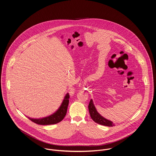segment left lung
<instances>
[{
    "instance_id": "1",
    "label": "left lung",
    "mask_w": 156,
    "mask_h": 156,
    "mask_svg": "<svg viewBox=\"0 0 156 156\" xmlns=\"http://www.w3.org/2000/svg\"><path fill=\"white\" fill-rule=\"evenodd\" d=\"M88 107H89L90 117L94 122L98 123L101 125L108 126V127H112V126H115V124L113 123L112 121L107 120L106 118H105L104 117H103L101 115H100L98 113V112L97 111L95 106L93 103L92 99L90 100Z\"/></svg>"
}]
</instances>
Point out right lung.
I'll use <instances>...</instances> for the list:
<instances>
[{
    "label": "right lung",
    "instance_id": "obj_1",
    "mask_svg": "<svg viewBox=\"0 0 156 156\" xmlns=\"http://www.w3.org/2000/svg\"><path fill=\"white\" fill-rule=\"evenodd\" d=\"M69 98L70 97L69 93H67L60 106L52 115L40 119H32L29 117H27V118H29L34 123L41 125H50L59 123L64 119L66 115L69 102Z\"/></svg>",
    "mask_w": 156,
    "mask_h": 156
}]
</instances>
